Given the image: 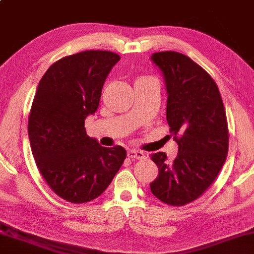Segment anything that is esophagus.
Returning a JSON list of instances; mask_svg holds the SVG:
<instances>
[{"label":"esophagus","mask_w":254,"mask_h":254,"mask_svg":"<svg viewBox=\"0 0 254 254\" xmlns=\"http://www.w3.org/2000/svg\"><path fill=\"white\" fill-rule=\"evenodd\" d=\"M127 156L130 158H134V160H143V158L146 157V154L141 150L132 149L127 153Z\"/></svg>","instance_id":"34e87169"}]
</instances>
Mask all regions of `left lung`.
Instances as JSON below:
<instances>
[{
    "label": "left lung",
    "mask_w": 254,
    "mask_h": 254,
    "mask_svg": "<svg viewBox=\"0 0 254 254\" xmlns=\"http://www.w3.org/2000/svg\"><path fill=\"white\" fill-rule=\"evenodd\" d=\"M163 74L168 101L166 120L178 143V155H150L158 176L150 184L154 196L165 204L183 206L197 199L218 177L228 153V124L220 92L209 74L175 51L151 55Z\"/></svg>",
    "instance_id": "1"
}]
</instances>
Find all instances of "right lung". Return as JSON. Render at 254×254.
<instances>
[{
	"instance_id": "right-lung-1",
	"label": "right lung",
	"mask_w": 254,
	"mask_h": 254,
	"mask_svg": "<svg viewBox=\"0 0 254 254\" xmlns=\"http://www.w3.org/2000/svg\"><path fill=\"white\" fill-rule=\"evenodd\" d=\"M120 59L100 50L64 57L37 86L28 117L30 148L48 186L67 202L86 203L100 196L127 157L122 146H100L84 127Z\"/></svg>"
}]
</instances>
